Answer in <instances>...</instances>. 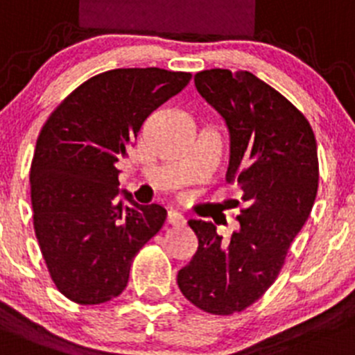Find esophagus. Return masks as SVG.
Here are the masks:
<instances>
[{
	"label": "esophagus",
	"instance_id": "1",
	"mask_svg": "<svg viewBox=\"0 0 355 355\" xmlns=\"http://www.w3.org/2000/svg\"><path fill=\"white\" fill-rule=\"evenodd\" d=\"M168 223H171V225H184L185 216L180 211H177V209H170L168 211Z\"/></svg>",
	"mask_w": 355,
	"mask_h": 355
}]
</instances>
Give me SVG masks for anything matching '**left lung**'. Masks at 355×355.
I'll use <instances>...</instances> for the list:
<instances>
[{"instance_id": "left-lung-1", "label": "left lung", "mask_w": 355, "mask_h": 355, "mask_svg": "<svg viewBox=\"0 0 355 355\" xmlns=\"http://www.w3.org/2000/svg\"><path fill=\"white\" fill-rule=\"evenodd\" d=\"M194 85L229 128L225 180L243 189L246 208L230 241L211 222L189 220L199 246L177 283L198 309L230 315L269 290L307 222L319 184L318 144L307 118L251 72L209 69Z\"/></svg>"}]
</instances>
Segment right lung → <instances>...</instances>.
<instances>
[{"instance_id": "add662e5", "label": "right lung", "mask_w": 355, "mask_h": 355, "mask_svg": "<svg viewBox=\"0 0 355 355\" xmlns=\"http://www.w3.org/2000/svg\"><path fill=\"white\" fill-rule=\"evenodd\" d=\"M191 78L159 67L102 72L78 86L41 128L29 175L34 232L69 300L98 305L121 295L135 254L163 227V206H142L119 191L116 163L128 156L150 112Z\"/></svg>"}]
</instances>
